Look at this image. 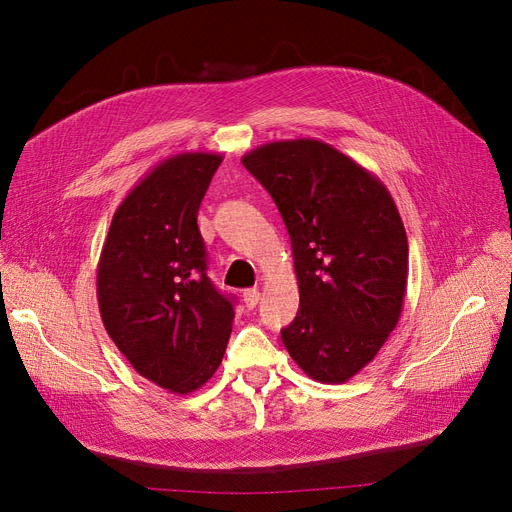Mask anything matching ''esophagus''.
Here are the masks:
<instances>
[{"instance_id": "34e87169", "label": "esophagus", "mask_w": 512, "mask_h": 512, "mask_svg": "<svg viewBox=\"0 0 512 512\" xmlns=\"http://www.w3.org/2000/svg\"><path fill=\"white\" fill-rule=\"evenodd\" d=\"M259 290L257 288H247L245 292H242V301H245V307L247 309H255L257 303H259Z\"/></svg>"}]
</instances>
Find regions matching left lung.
Here are the masks:
<instances>
[{
	"label": "left lung",
	"instance_id": "1",
	"mask_svg": "<svg viewBox=\"0 0 512 512\" xmlns=\"http://www.w3.org/2000/svg\"><path fill=\"white\" fill-rule=\"evenodd\" d=\"M286 224L301 305L282 342L309 378L342 384L378 355L407 292L409 242L380 178L328 143H267L242 157Z\"/></svg>",
	"mask_w": 512,
	"mask_h": 512
}]
</instances>
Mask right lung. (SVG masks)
I'll list each match as a JSON object with an SVG mask.
<instances>
[{
	"mask_svg": "<svg viewBox=\"0 0 512 512\" xmlns=\"http://www.w3.org/2000/svg\"><path fill=\"white\" fill-rule=\"evenodd\" d=\"M222 159L197 151L157 164L116 209L97 265L107 334L143 378L174 394L211 378L232 332L234 299L207 278L197 226Z\"/></svg>",
	"mask_w": 512,
	"mask_h": 512,
	"instance_id": "add662e5",
	"label": "right lung"
}]
</instances>
